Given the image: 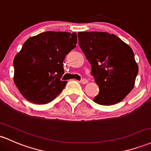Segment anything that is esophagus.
Masks as SVG:
<instances>
[{
  "instance_id": "esophagus-1",
  "label": "esophagus",
  "mask_w": 151,
  "mask_h": 151,
  "mask_svg": "<svg viewBox=\"0 0 151 151\" xmlns=\"http://www.w3.org/2000/svg\"><path fill=\"white\" fill-rule=\"evenodd\" d=\"M87 82H88V80H87V79H82V80H81V83H82L83 84H87Z\"/></svg>"
}]
</instances>
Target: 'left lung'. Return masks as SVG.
Here are the masks:
<instances>
[{
    "mask_svg": "<svg viewBox=\"0 0 151 151\" xmlns=\"http://www.w3.org/2000/svg\"><path fill=\"white\" fill-rule=\"evenodd\" d=\"M78 39L100 89L93 100L102 105L120 102L133 88L138 73L130 46L107 32H79Z\"/></svg>",
    "mask_w": 151,
    "mask_h": 151,
    "instance_id": "obj_1",
    "label": "left lung"
}]
</instances>
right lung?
<instances>
[{"label":"right lung","instance_id":"1","mask_svg":"<svg viewBox=\"0 0 151 151\" xmlns=\"http://www.w3.org/2000/svg\"><path fill=\"white\" fill-rule=\"evenodd\" d=\"M76 33L46 31L25 41L14 60V82L29 102L46 104L57 97L67 81H62L63 61L76 47Z\"/></svg>","mask_w":151,"mask_h":151}]
</instances>
